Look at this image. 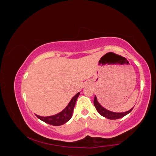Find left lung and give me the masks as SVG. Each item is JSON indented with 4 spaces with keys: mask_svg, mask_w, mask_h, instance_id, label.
Wrapping results in <instances>:
<instances>
[{
    "mask_svg": "<svg viewBox=\"0 0 156 156\" xmlns=\"http://www.w3.org/2000/svg\"><path fill=\"white\" fill-rule=\"evenodd\" d=\"M94 107H95L97 111L99 113L100 115H101L102 116L108 119H110V120H116V119L122 118L125 116L126 115L129 114L133 109V108H131L130 110L125 112H114L109 111L108 109L103 108V107L100 104V103L98 102V101H97V98L96 96H94Z\"/></svg>",
    "mask_w": 156,
    "mask_h": 156,
    "instance_id": "1",
    "label": "left lung"
}]
</instances>
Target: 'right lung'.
<instances>
[{
  "mask_svg": "<svg viewBox=\"0 0 156 156\" xmlns=\"http://www.w3.org/2000/svg\"><path fill=\"white\" fill-rule=\"evenodd\" d=\"M80 93L79 92L76 94H75V95L72 97V99L70 100L68 105H67L62 112L58 113V114L46 117L41 116V115H36L41 120L43 121L47 124L53 125V126H60V125L64 124L71 119L73 115V112H74L76 100H77L78 96L80 95Z\"/></svg>",
  "mask_w": 156,
  "mask_h": 156,
  "instance_id": "add662e5",
  "label": "right lung"
}]
</instances>
